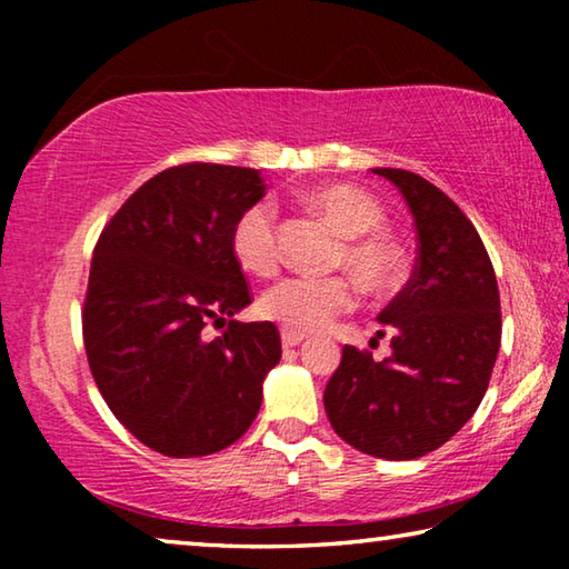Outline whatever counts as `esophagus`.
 <instances>
[{"label":"esophagus","instance_id":"obj_1","mask_svg":"<svg viewBox=\"0 0 569 569\" xmlns=\"http://www.w3.org/2000/svg\"><path fill=\"white\" fill-rule=\"evenodd\" d=\"M303 339H306V333H301V331H288V329L281 331V341L286 349H293V346H298Z\"/></svg>","mask_w":569,"mask_h":569}]
</instances>
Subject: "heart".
I'll use <instances>...</instances> for the list:
<instances>
[{
	"instance_id": "1",
	"label": "heart",
	"mask_w": 569,
	"mask_h": 569,
	"mask_svg": "<svg viewBox=\"0 0 569 569\" xmlns=\"http://www.w3.org/2000/svg\"><path fill=\"white\" fill-rule=\"evenodd\" d=\"M306 206L319 213L341 243L333 266L346 268L366 291H387L401 273V253L383 233V210L369 192L351 186H321L308 190ZM230 253L250 276H271L278 266V230L271 203H253L230 230ZM356 301L353 286L343 276H288L261 296V313L288 331H316L346 313Z\"/></svg>"
}]
</instances>
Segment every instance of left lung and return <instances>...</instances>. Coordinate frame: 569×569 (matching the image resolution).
<instances>
[{"label":"left lung","mask_w":569,"mask_h":569,"mask_svg":"<svg viewBox=\"0 0 569 569\" xmlns=\"http://www.w3.org/2000/svg\"><path fill=\"white\" fill-rule=\"evenodd\" d=\"M373 172L407 200L417 266L377 316L391 333V356L373 361L343 346L323 407L346 445L403 461L439 449L477 411L502 341V313L487 248L455 200L417 172Z\"/></svg>","instance_id":"obj_1"}]
</instances>
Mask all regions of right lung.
I'll use <instances>...</instances> for the list:
<instances>
[{"instance_id": "obj_1", "label": "right lung", "mask_w": 569, "mask_h": 569, "mask_svg": "<svg viewBox=\"0 0 569 569\" xmlns=\"http://www.w3.org/2000/svg\"><path fill=\"white\" fill-rule=\"evenodd\" d=\"M263 192L253 168H168L124 200L94 246L82 311L90 371L122 427L166 457H206L243 437L281 361L271 321L233 319L250 291L230 230ZM210 320L227 326L213 342Z\"/></svg>"}]
</instances>
